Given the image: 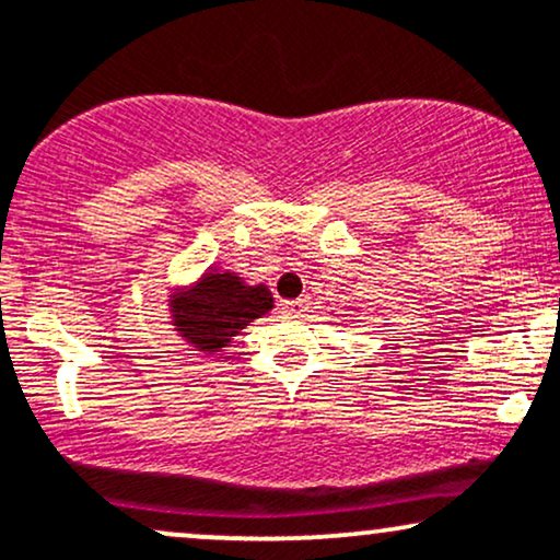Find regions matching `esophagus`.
<instances>
[{
	"label": "esophagus",
	"instance_id": "1",
	"mask_svg": "<svg viewBox=\"0 0 560 560\" xmlns=\"http://www.w3.org/2000/svg\"><path fill=\"white\" fill-rule=\"evenodd\" d=\"M305 307H307V300H292V302H287V305H284V313L300 315Z\"/></svg>",
	"mask_w": 560,
	"mask_h": 560
}]
</instances>
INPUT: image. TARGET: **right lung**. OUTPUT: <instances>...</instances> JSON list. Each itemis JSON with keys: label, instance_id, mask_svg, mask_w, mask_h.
<instances>
[{"label": "right lung", "instance_id": "right-lung-1", "mask_svg": "<svg viewBox=\"0 0 560 560\" xmlns=\"http://www.w3.org/2000/svg\"><path fill=\"white\" fill-rule=\"evenodd\" d=\"M273 307L268 287H247L234 273H206L190 292L172 300L174 326L200 352H219L247 323Z\"/></svg>", "mask_w": 560, "mask_h": 560}]
</instances>
